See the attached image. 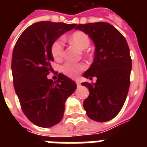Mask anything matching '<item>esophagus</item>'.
Here are the masks:
<instances>
[{
  "label": "esophagus",
  "mask_w": 147,
  "mask_h": 147,
  "mask_svg": "<svg viewBox=\"0 0 147 147\" xmlns=\"http://www.w3.org/2000/svg\"><path fill=\"white\" fill-rule=\"evenodd\" d=\"M76 85H77V86H80V82H79V81H76Z\"/></svg>",
  "instance_id": "esophagus-1"
}]
</instances>
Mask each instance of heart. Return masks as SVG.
<instances>
[{
	"label": "heart",
	"mask_w": 147,
	"mask_h": 147,
	"mask_svg": "<svg viewBox=\"0 0 147 147\" xmlns=\"http://www.w3.org/2000/svg\"><path fill=\"white\" fill-rule=\"evenodd\" d=\"M70 42L79 47L80 49H86L89 47L90 41L89 37L81 31H77L72 34L70 37ZM51 53L55 60H61L64 55V40L59 38L56 40L51 46ZM85 68L83 64H78L75 62H66L63 64L61 67L62 71L67 76L76 77Z\"/></svg>",
	"instance_id": "b5f03b06"
}]
</instances>
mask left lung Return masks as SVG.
I'll use <instances>...</instances> for the list:
<instances>
[{
	"mask_svg": "<svg viewBox=\"0 0 147 147\" xmlns=\"http://www.w3.org/2000/svg\"><path fill=\"white\" fill-rule=\"evenodd\" d=\"M76 29L88 34L95 46L93 63L83 77H96L97 82L82 83L90 91L83 107L91 120L108 121L121 110L128 93L132 65L129 47L120 31L108 23L79 24Z\"/></svg>",
	"mask_w": 147,
	"mask_h": 147,
	"instance_id": "1",
	"label": "left lung"
}]
</instances>
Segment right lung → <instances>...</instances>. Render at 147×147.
I'll list each match as a JSON object with an SVG mask.
<instances>
[{
	"instance_id": "add662e5",
	"label": "right lung",
	"mask_w": 147,
	"mask_h": 147,
	"mask_svg": "<svg viewBox=\"0 0 147 147\" xmlns=\"http://www.w3.org/2000/svg\"><path fill=\"white\" fill-rule=\"evenodd\" d=\"M76 24L42 21L22 33L15 45L11 71L16 93L25 116L35 125L50 127L63 118L65 102L76 83L60 73L57 82L49 80L53 57L51 46Z\"/></svg>"
}]
</instances>
